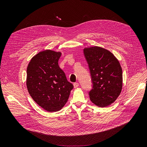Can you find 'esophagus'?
Here are the masks:
<instances>
[{
	"label": "esophagus",
	"instance_id": "obj_1",
	"mask_svg": "<svg viewBox=\"0 0 147 147\" xmlns=\"http://www.w3.org/2000/svg\"><path fill=\"white\" fill-rule=\"evenodd\" d=\"M78 86H79V83H78L77 82V83H74V86L75 88H77Z\"/></svg>",
	"mask_w": 147,
	"mask_h": 147
}]
</instances>
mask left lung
<instances>
[{"label":"left lung","mask_w":147,"mask_h":147,"mask_svg":"<svg viewBox=\"0 0 147 147\" xmlns=\"http://www.w3.org/2000/svg\"><path fill=\"white\" fill-rule=\"evenodd\" d=\"M83 53L91 78L90 98L97 106H109L121 91L123 75L119 61L112 53L99 47L86 48Z\"/></svg>","instance_id":"obj_1"}]
</instances>
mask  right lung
<instances>
[{"label":"right lung","mask_w":147,"mask_h":147,"mask_svg":"<svg viewBox=\"0 0 147 147\" xmlns=\"http://www.w3.org/2000/svg\"><path fill=\"white\" fill-rule=\"evenodd\" d=\"M60 52L45 50L34 56L27 68L28 90L36 103L48 112H56L67 102L73 84L58 65Z\"/></svg>","instance_id":"1"}]
</instances>
